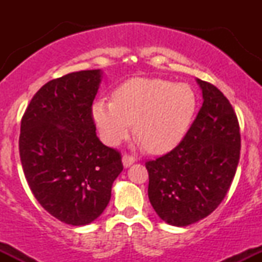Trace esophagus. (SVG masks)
I'll list each match as a JSON object with an SVG mask.
<instances>
[{"label":"esophagus","instance_id":"1","mask_svg":"<svg viewBox=\"0 0 262 262\" xmlns=\"http://www.w3.org/2000/svg\"><path fill=\"white\" fill-rule=\"evenodd\" d=\"M122 161H123V166H124L125 169H127V167H129V166H130V165L134 164L135 159L133 158V156H129V155L125 154V155H123Z\"/></svg>","mask_w":262,"mask_h":262}]
</instances>
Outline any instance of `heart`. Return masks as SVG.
<instances>
[{
    "label": "heart",
    "mask_w": 262,
    "mask_h": 262,
    "mask_svg": "<svg viewBox=\"0 0 262 262\" xmlns=\"http://www.w3.org/2000/svg\"><path fill=\"white\" fill-rule=\"evenodd\" d=\"M197 108V96L187 83L161 79L129 80L114 100L98 98L92 117L106 143L117 145L134 132L151 152L175 148L187 133Z\"/></svg>",
    "instance_id": "1"
}]
</instances>
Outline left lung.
I'll return each mask as SVG.
<instances>
[{"instance_id":"obj_1","label":"left lung","mask_w":262,"mask_h":262,"mask_svg":"<svg viewBox=\"0 0 262 262\" xmlns=\"http://www.w3.org/2000/svg\"><path fill=\"white\" fill-rule=\"evenodd\" d=\"M203 104L181 143L145 164L148 196L167 224L187 227L224 200L240 158V129L230 102L215 86L197 79Z\"/></svg>"}]
</instances>
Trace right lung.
I'll list each match as a JSON object with an SVG mask.
<instances>
[{"mask_svg": "<svg viewBox=\"0 0 262 262\" xmlns=\"http://www.w3.org/2000/svg\"><path fill=\"white\" fill-rule=\"evenodd\" d=\"M102 76L101 70H85L49 81L20 122L19 156L29 188L66 224L100 217L123 170L121 154L96 135L91 107Z\"/></svg>", "mask_w": 262, "mask_h": 262, "instance_id": "1", "label": "right lung"}]
</instances>
